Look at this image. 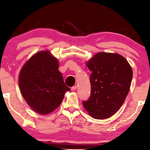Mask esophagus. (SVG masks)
I'll return each instance as SVG.
<instances>
[{"instance_id":"obj_1","label":"esophagus","mask_w":150,"mask_h":150,"mask_svg":"<svg viewBox=\"0 0 150 150\" xmlns=\"http://www.w3.org/2000/svg\"><path fill=\"white\" fill-rule=\"evenodd\" d=\"M76 89H77V86L76 85V86H73V87L71 88V91H75V90Z\"/></svg>"}]
</instances>
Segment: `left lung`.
<instances>
[{
  "instance_id": "obj_1",
  "label": "left lung",
  "mask_w": 150,
  "mask_h": 150,
  "mask_svg": "<svg viewBox=\"0 0 150 150\" xmlns=\"http://www.w3.org/2000/svg\"><path fill=\"white\" fill-rule=\"evenodd\" d=\"M91 71V96L83 101L92 117L104 120L113 115L130 90L132 69L128 61L117 53L98 52L87 63Z\"/></svg>"
}]
</instances>
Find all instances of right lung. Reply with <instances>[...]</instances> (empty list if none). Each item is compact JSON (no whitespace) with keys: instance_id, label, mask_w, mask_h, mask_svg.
Returning a JSON list of instances; mask_svg holds the SVG:
<instances>
[{"instance_id":"1","label":"right lung","mask_w":150,"mask_h":150,"mask_svg":"<svg viewBox=\"0 0 150 150\" xmlns=\"http://www.w3.org/2000/svg\"><path fill=\"white\" fill-rule=\"evenodd\" d=\"M59 61L48 50L37 52L26 61L19 74L20 91L26 103L41 115L50 113L69 91L58 70Z\"/></svg>"}]
</instances>
